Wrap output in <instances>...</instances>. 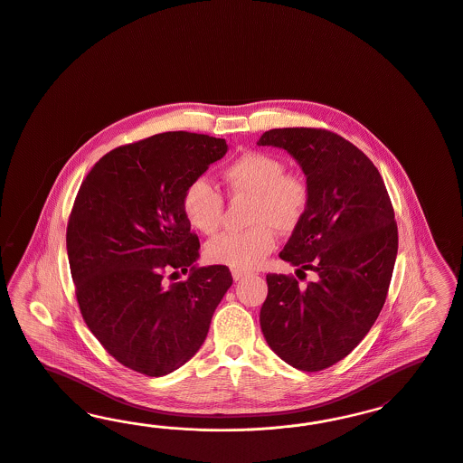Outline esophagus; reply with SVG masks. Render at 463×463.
Here are the masks:
<instances>
[{"label": "esophagus", "instance_id": "esophagus-1", "mask_svg": "<svg viewBox=\"0 0 463 463\" xmlns=\"http://www.w3.org/2000/svg\"><path fill=\"white\" fill-rule=\"evenodd\" d=\"M248 276V272L246 270H238V269H232V279L234 280H242V279Z\"/></svg>", "mask_w": 463, "mask_h": 463}]
</instances>
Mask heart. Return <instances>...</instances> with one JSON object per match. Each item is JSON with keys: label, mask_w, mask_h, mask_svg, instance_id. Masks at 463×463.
<instances>
[{"label": "heart", "mask_w": 463, "mask_h": 463, "mask_svg": "<svg viewBox=\"0 0 463 463\" xmlns=\"http://www.w3.org/2000/svg\"><path fill=\"white\" fill-rule=\"evenodd\" d=\"M222 181L231 198H250L248 223L240 232H223L206 242L204 255L213 263L238 270L260 265L276 248V232H291L303 221L310 204L307 181L286 172V164L272 153L246 151L222 168ZM183 213L193 229L213 234L223 217L222 193L198 177L185 185Z\"/></svg>", "instance_id": "obj_1"}]
</instances>
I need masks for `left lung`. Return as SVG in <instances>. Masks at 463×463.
I'll list each match as a JSON object with an SVG mask.
<instances>
[{"mask_svg":"<svg viewBox=\"0 0 463 463\" xmlns=\"http://www.w3.org/2000/svg\"><path fill=\"white\" fill-rule=\"evenodd\" d=\"M260 146L297 158L310 204L279 257L315 274H267L260 326L269 346L305 372L327 369L358 346L381 314L398 253V227L388 189L369 156L314 128L267 130Z\"/></svg>","mask_w":463,"mask_h":463,"instance_id":"8db88e82","label":"left lung"}]
</instances>
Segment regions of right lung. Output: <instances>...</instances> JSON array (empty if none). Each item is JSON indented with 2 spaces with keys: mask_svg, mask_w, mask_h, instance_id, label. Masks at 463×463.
Instances as JSON below:
<instances>
[{
  "mask_svg": "<svg viewBox=\"0 0 463 463\" xmlns=\"http://www.w3.org/2000/svg\"><path fill=\"white\" fill-rule=\"evenodd\" d=\"M225 151V139L162 132L111 149L79 187L67 223L75 298L128 369L162 377L184 365L232 284L225 265L193 267L200 241L181 204L185 185ZM179 269L190 278L168 283Z\"/></svg>",
  "mask_w": 463,
  "mask_h": 463,
  "instance_id": "right-lung-1",
  "label": "right lung"
}]
</instances>
